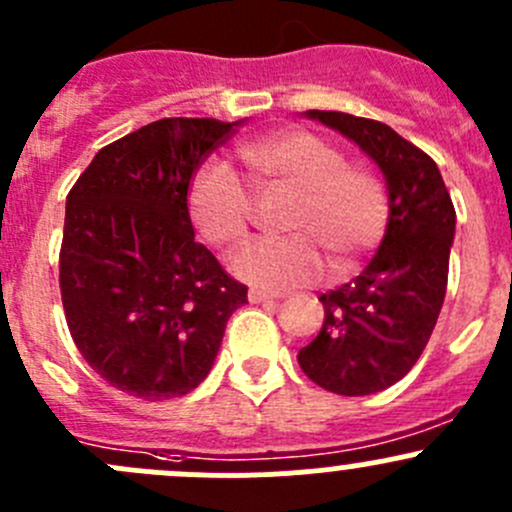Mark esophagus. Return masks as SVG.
I'll return each mask as SVG.
<instances>
[{
    "label": "esophagus",
    "instance_id": "34e87169",
    "mask_svg": "<svg viewBox=\"0 0 512 512\" xmlns=\"http://www.w3.org/2000/svg\"><path fill=\"white\" fill-rule=\"evenodd\" d=\"M247 299H250L252 304H262V302H275V299H277V294H272V292H265V289H250V292H247Z\"/></svg>",
    "mask_w": 512,
    "mask_h": 512
}]
</instances>
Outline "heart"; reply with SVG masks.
<instances>
[{
    "label": "heart",
    "instance_id": "obj_1",
    "mask_svg": "<svg viewBox=\"0 0 512 512\" xmlns=\"http://www.w3.org/2000/svg\"><path fill=\"white\" fill-rule=\"evenodd\" d=\"M240 158L262 188L294 193L280 240H257L230 260L232 275L262 289L317 282L324 251L344 270L364 260L389 225V195L371 170L347 165L324 138L280 131L240 146ZM188 215L215 247L237 245L252 223V195L223 160L200 165L188 188Z\"/></svg>",
    "mask_w": 512,
    "mask_h": 512
}]
</instances>
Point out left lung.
Listing matches in <instances>:
<instances>
[{"label":"left lung","instance_id":"obj_1","mask_svg":"<svg viewBox=\"0 0 512 512\" xmlns=\"http://www.w3.org/2000/svg\"><path fill=\"white\" fill-rule=\"evenodd\" d=\"M304 116L339 131L379 165L389 225L364 272L319 297L322 329L297 361L322 389L376 394L404 379L431 339L446 297L456 210L438 165L386 123L342 111Z\"/></svg>","mask_w":512,"mask_h":512}]
</instances>
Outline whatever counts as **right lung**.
Instances as JSON below:
<instances>
[{
    "label": "right lung",
    "mask_w": 512,
    "mask_h": 512,
    "mask_svg": "<svg viewBox=\"0 0 512 512\" xmlns=\"http://www.w3.org/2000/svg\"><path fill=\"white\" fill-rule=\"evenodd\" d=\"M242 121L160 118L96 153L66 198L59 285L76 349L123 394L163 401L213 369L247 302L195 242L190 178Z\"/></svg>",
    "instance_id": "right-lung-1"
}]
</instances>
